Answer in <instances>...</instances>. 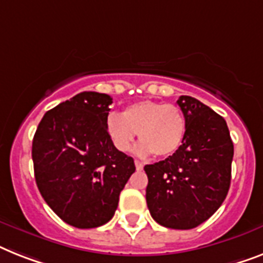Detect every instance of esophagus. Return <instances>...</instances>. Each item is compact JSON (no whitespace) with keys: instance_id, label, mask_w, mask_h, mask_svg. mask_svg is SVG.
Here are the masks:
<instances>
[{"instance_id":"obj_1","label":"esophagus","mask_w":263,"mask_h":263,"mask_svg":"<svg viewBox=\"0 0 263 263\" xmlns=\"http://www.w3.org/2000/svg\"><path fill=\"white\" fill-rule=\"evenodd\" d=\"M134 164H136L137 171H142V168H144V164H142V162L138 161V160H136V161H134Z\"/></svg>"}]
</instances>
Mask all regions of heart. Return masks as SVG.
<instances>
[{"label": "heart", "mask_w": 263, "mask_h": 263, "mask_svg": "<svg viewBox=\"0 0 263 263\" xmlns=\"http://www.w3.org/2000/svg\"><path fill=\"white\" fill-rule=\"evenodd\" d=\"M106 129L119 152L130 151L138 134L141 140L137 147L138 155L155 153L157 157H169L183 145L186 121L177 106L142 101L127 106L122 114H110Z\"/></svg>", "instance_id": "1"}]
</instances>
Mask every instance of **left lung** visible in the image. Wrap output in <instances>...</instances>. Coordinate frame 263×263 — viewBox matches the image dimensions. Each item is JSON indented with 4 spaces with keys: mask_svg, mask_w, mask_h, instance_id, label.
I'll return each instance as SVG.
<instances>
[{
    "mask_svg": "<svg viewBox=\"0 0 263 263\" xmlns=\"http://www.w3.org/2000/svg\"><path fill=\"white\" fill-rule=\"evenodd\" d=\"M186 121L183 145L162 161L145 165L146 203L158 224L195 229L224 201L234 145L224 118L188 95L177 101Z\"/></svg>",
    "mask_w": 263,
    "mask_h": 263,
    "instance_id": "8db88e82",
    "label": "left lung"
}]
</instances>
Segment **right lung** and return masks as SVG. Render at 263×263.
Returning a JSON list of instances; mask_svg holds the SVG:
<instances>
[{
	"label": "right lung",
	"instance_id": "obj_1",
	"mask_svg": "<svg viewBox=\"0 0 263 263\" xmlns=\"http://www.w3.org/2000/svg\"><path fill=\"white\" fill-rule=\"evenodd\" d=\"M112 98L84 91L47 111L32 142L34 179L47 204L78 229L107 223L136 171L108 137Z\"/></svg>",
	"mask_w": 263,
	"mask_h": 263
}]
</instances>
